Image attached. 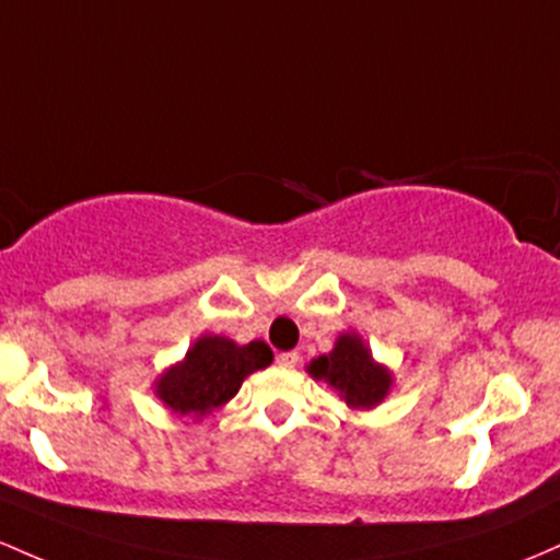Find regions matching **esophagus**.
<instances>
[{
	"instance_id": "34e87169",
	"label": "esophagus",
	"mask_w": 560,
	"mask_h": 560,
	"mask_svg": "<svg viewBox=\"0 0 560 560\" xmlns=\"http://www.w3.org/2000/svg\"><path fill=\"white\" fill-rule=\"evenodd\" d=\"M298 361H300V353H298V350H287V353H279V355H276V364L284 366V370H292V366L298 364Z\"/></svg>"
}]
</instances>
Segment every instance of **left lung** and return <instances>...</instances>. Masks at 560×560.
Returning a JSON list of instances; mask_svg holds the SVG:
<instances>
[{"label":"left lung","instance_id":"1","mask_svg":"<svg viewBox=\"0 0 560 560\" xmlns=\"http://www.w3.org/2000/svg\"><path fill=\"white\" fill-rule=\"evenodd\" d=\"M308 374L331 385L350 409L377 407L393 385L388 366L372 359V350L364 346V340L355 331H346V335L337 337L335 348L327 355H318L311 361Z\"/></svg>","mask_w":560,"mask_h":560}]
</instances>
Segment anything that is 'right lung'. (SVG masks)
<instances>
[{
  "label": "right lung",
  "instance_id": "add662e5",
  "mask_svg": "<svg viewBox=\"0 0 560 560\" xmlns=\"http://www.w3.org/2000/svg\"><path fill=\"white\" fill-rule=\"evenodd\" d=\"M270 361L273 353L262 340L238 346L223 335H205L194 342L180 364L170 366L156 380V396L175 415L201 420L229 404L242 388L244 377L266 370Z\"/></svg>",
  "mask_w": 560,
  "mask_h": 560
}]
</instances>
